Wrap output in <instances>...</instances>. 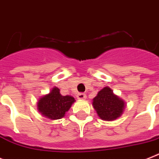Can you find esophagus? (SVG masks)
Masks as SVG:
<instances>
[{
    "instance_id": "34e87169",
    "label": "esophagus",
    "mask_w": 159,
    "mask_h": 159,
    "mask_svg": "<svg viewBox=\"0 0 159 159\" xmlns=\"http://www.w3.org/2000/svg\"><path fill=\"white\" fill-rule=\"evenodd\" d=\"M77 98L80 100H84L86 98V94L84 93H80L77 94Z\"/></svg>"
}]
</instances>
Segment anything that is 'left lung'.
<instances>
[{"label": "left lung", "mask_w": 159, "mask_h": 159, "mask_svg": "<svg viewBox=\"0 0 159 159\" xmlns=\"http://www.w3.org/2000/svg\"><path fill=\"white\" fill-rule=\"evenodd\" d=\"M93 106L101 119L111 121L122 115L124 102L113 93L110 88L106 87L98 92V95L93 98Z\"/></svg>", "instance_id": "left-lung-1"}]
</instances>
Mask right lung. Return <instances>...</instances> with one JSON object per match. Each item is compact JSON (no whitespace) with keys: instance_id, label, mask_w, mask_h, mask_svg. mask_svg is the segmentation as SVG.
Listing matches in <instances>:
<instances>
[{"instance_id":"obj_1","label":"right lung","mask_w":159,"mask_h":159,"mask_svg":"<svg viewBox=\"0 0 159 159\" xmlns=\"http://www.w3.org/2000/svg\"><path fill=\"white\" fill-rule=\"evenodd\" d=\"M75 98L70 96H62L57 88L44 96L38 102V110L42 115L50 119H61L70 108Z\"/></svg>"}]
</instances>
